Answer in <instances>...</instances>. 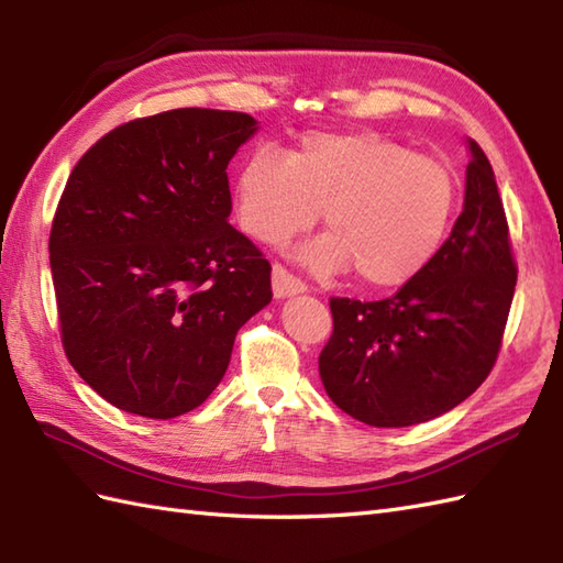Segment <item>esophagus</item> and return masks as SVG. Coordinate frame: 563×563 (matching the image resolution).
Listing matches in <instances>:
<instances>
[{
    "instance_id": "esophagus-1",
    "label": "esophagus",
    "mask_w": 563,
    "mask_h": 563,
    "mask_svg": "<svg viewBox=\"0 0 563 563\" xmlns=\"http://www.w3.org/2000/svg\"><path fill=\"white\" fill-rule=\"evenodd\" d=\"M307 285L292 275L283 263H273V295L275 297H290L297 292H305Z\"/></svg>"
}]
</instances>
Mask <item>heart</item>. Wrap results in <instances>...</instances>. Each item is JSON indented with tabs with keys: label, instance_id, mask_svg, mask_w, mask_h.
<instances>
[{
	"label": "heart",
	"instance_id": "obj_1",
	"mask_svg": "<svg viewBox=\"0 0 563 563\" xmlns=\"http://www.w3.org/2000/svg\"><path fill=\"white\" fill-rule=\"evenodd\" d=\"M452 166L377 130L307 133L288 152L258 147L236 174V214L263 244L309 230L300 249L319 275L355 271L365 288H399L435 258L457 210Z\"/></svg>",
	"mask_w": 563,
	"mask_h": 563
}]
</instances>
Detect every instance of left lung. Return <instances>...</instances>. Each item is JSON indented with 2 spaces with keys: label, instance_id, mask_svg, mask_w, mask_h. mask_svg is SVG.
<instances>
[{
  "label": "left lung",
  "instance_id": "left-lung-1",
  "mask_svg": "<svg viewBox=\"0 0 563 563\" xmlns=\"http://www.w3.org/2000/svg\"><path fill=\"white\" fill-rule=\"evenodd\" d=\"M470 150L464 208L435 258L387 300H329L319 375L331 401L367 426L430 421L496 365L518 263L492 164L474 140Z\"/></svg>",
  "mask_w": 563,
  "mask_h": 563
}]
</instances>
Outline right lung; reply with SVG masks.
I'll use <instances>...</instances> for the list:
<instances>
[{
  "label": "right lung",
  "mask_w": 563,
  "mask_h": 563,
  "mask_svg": "<svg viewBox=\"0 0 563 563\" xmlns=\"http://www.w3.org/2000/svg\"><path fill=\"white\" fill-rule=\"evenodd\" d=\"M249 113L135 118L81 154L59 196L51 271L69 365L128 413L174 418L220 385L236 331L273 297L271 263L227 222V164Z\"/></svg>",
  "instance_id": "1"
}]
</instances>
